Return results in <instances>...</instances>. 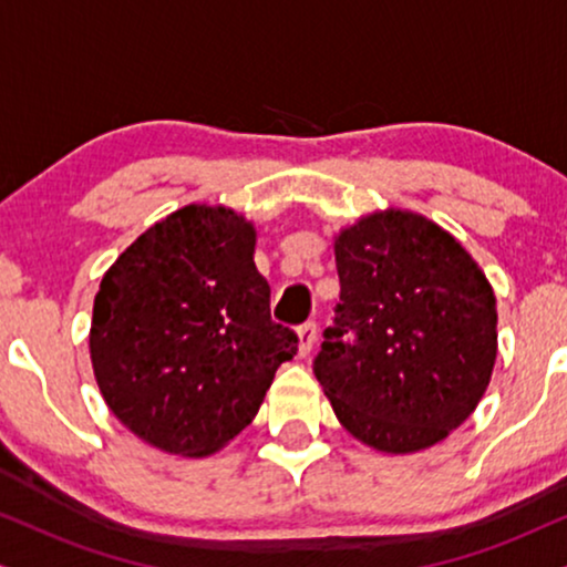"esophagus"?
I'll return each mask as SVG.
<instances>
[{"instance_id": "esophagus-1", "label": "esophagus", "mask_w": 567, "mask_h": 567, "mask_svg": "<svg viewBox=\"0 0 567 567\" xmlns=\"http://www.w3.org/2000/svg\"><path fill=\"white\" fill-rule=\"evenodd\" d=\"M317 324H313V321H306L303 327H298V353L300 355H308L311 353V348H313V342H317Z\"/></svg>"}]
</instances>
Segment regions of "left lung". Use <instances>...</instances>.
<instances>
[{
  "label": "left lung",
  "mask_w": 567,
  "mask_h": 567,
  "mask_svg": "<svg viewBox=\"0 0 567 567\" xmlns=\"http://www.w3.org/2000/svg\"><path fill=\"white\" fill-rule=\"evenodd\" d=\"M340 303L313 374L340 424L379 453L442 442L476 411L497 358V300L478 264L415 212L334 238Z\"/></svg>",
  "instance_id": "8db88e82"
}]
</instances>
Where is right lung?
<instances>
[{"mask_svg": "<svg viewBox=\"0 0 567 567\" xmlns=\"http://www.w3.org/2000/svg\"><path fill=\"white\" fill-rule=\"evenodd\" d=\"M254 225L190 204L148 227L102 279L91 363L104 403L143 442L206 457L259 413L298 334L275 324Z\"/></svg>", "mask_w": 567, "mask_h": 567, "instance_id": "right-lung-1", "label": "right lung"}]
</instances>
